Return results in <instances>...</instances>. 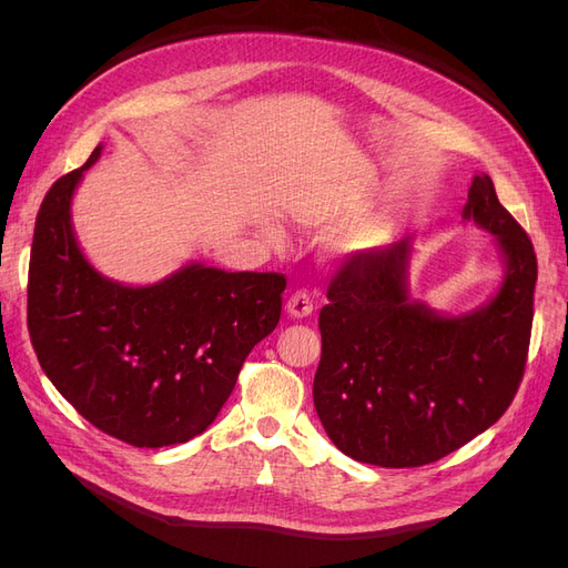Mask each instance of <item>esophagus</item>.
I'll return each mask as SVG.
<instances>
[{"mask_svg":"<svg viewBox=\"0 0 568 568\" xmlns=\"http://www.w3.org/2000/svg\"><path fill=\"white\" fill-rule=\"evenodd\" d=\"M313 311H315V303H313L311 294H307V291H303V288L294 291V294H291L288 301H286V313L294 320H303V317L311 315Z\"/></svg>","mask_w":568,"mask_h":568,"instance_id":"1","label":"esophagus"}]
</instances>
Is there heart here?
<instances>
[{
	"instance_id": "obj_1",
	"label": "heart",
	"mask_w": 568,
	"mask_h": 568,
	"mask_svg": "<svg viewBox=\"0 0 568 568\" xmlns=\"http://www.w3.org/2000/svg\"><path fill=\"white\" fill-rule=\"evenodd\" d=\"M270 236H272V234H270Z\"/></svg>"
}]
</instances>
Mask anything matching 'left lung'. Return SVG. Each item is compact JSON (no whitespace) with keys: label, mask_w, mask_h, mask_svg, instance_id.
Here are the masks:
<instances>
[{"label":"left lung","mask_w":568,"mask_h":568,"mask_svg":"<svg viewBox=\"0 0 568 568\" xmlns=\"http://www.w3.org/2000/svg\"><path fill=\"white\" fill-rule=\"evenodd\" d=\"M493 234L505 277L464 315L409 298V239L355 253L326 291L313 384L326 436L386 469L432 464L505 415L524 379L538 261L528 234L476 175L462 211Z\"/></svg>","instance_id":"obj_1"}]
</instances>
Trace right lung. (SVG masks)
Masks as SVG:
<instances>
[{
  "label": "right lung",
  "mask_w": 568,
  "mask_h": 568,
  "mask_svg": "<svg viewBox=\"0 0 568 568\" xmlns=\"http://www.w3.org/2000/svg\"><path fill=\"white\" fill-rule=\"evenodd\" d=\"M51 184L36 220L28 332L49 382L80 415L134 448H165L209 428L239 369L282 315L280 272L189 263L149 286L97 272L71 222L97 159Z\"/></svg>",
  "instance_id": "right-lung-1"
}]
</instances>
